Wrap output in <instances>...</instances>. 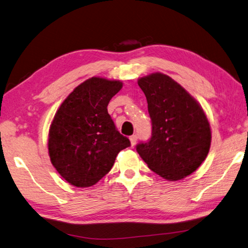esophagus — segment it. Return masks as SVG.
I'll return each mask as SVG.
<instances>
[{"instance_id": "34e87169", "label": "esophagus", "mask_w": 248, "mask_h": 248, "mask_svg": "<svg viewBox=\"0 0 248 248\" xmlns=\"http://www.w3.org/2000/svg\"><path fill=\"white\" fill-rule=\"evenodd\" d=\"M129 140H130L131 146H134V145L136 144V143H137V136H136V135L130 136V137H129Z\"/></svg>"}]
</instances>
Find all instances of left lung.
<instances>
[{"instance_id":"1","label":"left lung","mask_w":248,"mask_h":248,"mask_svg":"<svg viewBox=\"0 0 248 248\" xmlns=\"http://www.w3.org/2000/svg\"><path fill=\"white\" fill-rule=\"evenodd\" d=\"M152 119V138L137 145L147 167L160 177L177 181L205 160L211 127L201 104L170 76L156 72L138 79Z\"/></svg>"}]
</instances>
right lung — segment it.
Returning a JSON list of instances; mask_svg holds the SVG:
<instances>
[{"instance_id": "right-lung-1", "label": "right lung", "mask_w": 248, "mask_h": 248, "mask_svg": "<svg viewBox=\"0 0 248 248\" xmlns=\"http://www.w3.org/2000/svg\"><path fill=\"white\" fill-rule=\"evenodd\" d=\"M122 87L121 80L93 76L76 87L55 113L48 130V156L70 185H95L111 170L118 154L130 145L107 110Z\"/></svg>"}]
</instances>
